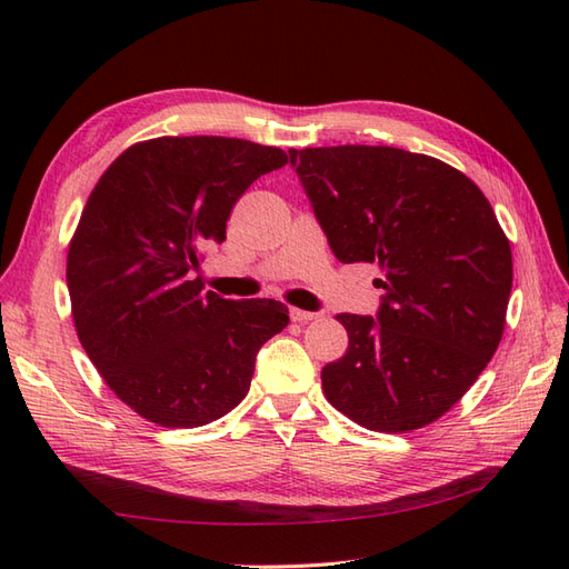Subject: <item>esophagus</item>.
Returning <instances> with one entry per match:
<instances>
[{
  "instance_id": "obj_1",
  "label": "esophagus",
  "mask_w": 569,
  "mask_h": 569,
  "mask_svg": "<svg viewBox=\"0 0 569 569\" xmlns=\"http://www.w3.org/2000/svg\"><path fill=\"white\" fill-rule=\"evenodd\" d=\"M289 316H292V321H297V323H309V321H316V318H318V313L301 311V309H292V311H289Z\"/></svg>"
}]
</instances>
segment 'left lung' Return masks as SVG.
Wrapping results in <instances>:
<instances>
[{
  "label": "left lung",
  "instance_id": "obj_1",
  "mask_svg": "<svg viewBox=\"0 0 569 569\" xmlns=\"http://www.w3.org/2000/svg\"><path fill=\"white\" fill-rule=\"evenodd\" d=\"M340 262H377L383 299L340 313L348 352L321 371L328 403L373 432L439 420L502 340L511 248L482 190L453 166L396 147L289 149Z\"/></svg>",
  "mask_w": 569,
  "mask_h": 569
}]
</instances>
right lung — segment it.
<instances>
[{"label":"right lung","instance_id":"add662e5","mask_svg":"<svg viewBox=\"0 0 569 569\" xmlns=\"http://www.w3.org/2000/svg\"><path fill=\"white\" fill-rule=\"evenodd\" d=\"M289 161L237 137L128 147L91 190L67 251L81 348L124 406L161 427H202L251 389L256 355L289 323L274 299L202 295V248L253 180Z\"/></svg>","mask_w":569,"mask_h":569}]
</instances>
